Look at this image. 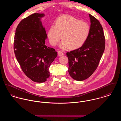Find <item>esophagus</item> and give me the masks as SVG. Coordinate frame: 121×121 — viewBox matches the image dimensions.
<instances>
[{
    "label": "esophagus",
    "instance_id": "obj_1",
    "mask_svg": "<svg viewBox=\"0 0 121 121\" xmlns=\"http://www.w3.org/2000/svg\"><path fill=\"white\" fill-rule=\"evenodd\" d=\"M58 55L59 56H61L64 55V54L63 53H62V52L59 51L58 52Z\"/></svg>",
    "mask_w": 121,
    "mask_h": 121
}]
</instances>
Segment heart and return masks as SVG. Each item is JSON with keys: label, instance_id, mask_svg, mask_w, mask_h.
<instances>
[{"label": "heart", "instance_id": "heart-1", "mask_svg": "<svg viewBox=\"0 0 121 121\" xmlns=\"http://www.w3.org/2000/svg\"><path fill=\"white\" fill-rule=\"evenodd\" d=\"M90 31L89 25L67 14L63 15L55 21L48 33L50 43L55 46L61 38L60 48L75 49L81 47L88 39Z\"/></svg>", "mask_w": 121, "mask_h": 121}]
</instances>
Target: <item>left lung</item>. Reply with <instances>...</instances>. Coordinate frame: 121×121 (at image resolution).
Returning <instances> with one entry per match:
<instances>
[{"instance_id":"left-lung-1","label":"left lung","mask_w":121,"mask_h":121,"mask_svg":"<svg viewBox=\"0 0 121 121\" xmlns=\"http://www.w3.org/2000/svg\"><path fill=\"white\" fill-rule=\"evenodd\" d=\"M90 31L88 39L81 47L66 53L68 72L74 80L82 81L90 77L96 70L105 49V37L100 22L89 14Z\"/></svg>"}]
</instances>
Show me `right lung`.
I'll use <instances>...</instances> for the list:
<instances>
[{"mask_svg":"<svg viewBox=\"0 0 121 121\" xmlns=\"http://www.w3.org/2000/svg\"><path fill=\"white\" fill-rule=\"evenodd\" d=\"M44 13H34L22 19L17 26L14 40V53L25 75L33 81L45 82L49 68L57 52L47 47V35L41 18Z\"/></svg>","mask_w":121,"mask_h":121,"instance_id":"1","label":"right lung"}]
</instances>
